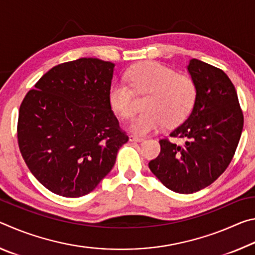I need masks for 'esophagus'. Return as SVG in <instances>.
I'll return each mask as SVG.
<instances>
[{
    "label": "esophagus",
    "instance_id": "esophagus-1",
    "mask_svg": "<svg viewBox=\"0 0 255 255\" xmlns=\"http://www.w3.org/2000/svg\"><path fill=\"white\" fill-rule=\"evenodd\" d=\"M145 138L143 137H139V136H136V135H130L129 136V140L130 141H143Z\"/></svg>",
    "mask_w": 255,
    "mask_h": 255
}]
</instances>
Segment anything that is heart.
I'll return each instance as SVG.
<instances>
[{"label":"heart","mask_w":255,"mask_h":255,"mask_svg":"<svg viewBox=\"0 0 255 255\" xmlns=\"http://www.w3.org/2000/svg\"><path fill=\"white\" fill-rule=\"evenodd\" d=\"M126 80L129 85L116 82L110 86L108 101L120 117L130 118L135 112L132 91L147 94L143 105L145 111L129 126L138 135L156 131L165 124L176 126L188 118L196 103L195 81L188 75L176 74L173 68L158 62L136 64L128 70Z\"/></svg>","instance_id":"obj_1"}]
</instances>
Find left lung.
Masks as SVG:
<instances>
[{
  "label": "left lung",
  "instance_id": "obj_1",
  "mask_svg": "<svg viewBox=\"0 0 255 255\" xmlns=\"http://www.w3.org/2000/svg\"><path fill=\"white\" fill-rule=\"evenodd\" d=\"M197 85L191 114L170 133L183 145L161 139V153L148 163L172 191L193 193L208 187L230 165L243 130V112L234 84L222 70L193 58L187 66Z\"/></svg>",
  "mask_w": 255,
  "mask_h": 255
}]
</instances>
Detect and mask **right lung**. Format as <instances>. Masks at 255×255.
<instances>
[{
    "instance_id": "right-lung-1",
    "label": "right lung",
    "mask_w": 255,
    "mask_h": 255,
    "mask_svg": "<svg viewBox=\"0 0 255 255\" xmlns=\"http://www.w3.org/2000/svg\"><path fill=\"white\" fill-rule=\"evenodd\" d=\"M115 64L80 58L49 70L24 97L18 144L29 170L49 191H93L128 141L108 101Z\"/></svg>"
}]
</instances>
